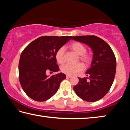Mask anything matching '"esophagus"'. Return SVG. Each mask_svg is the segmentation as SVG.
Returning a JSON list of instances; mask_svg holds the SVG:
<instances>
[{"label": "esophagus", "instance_id": "esophagus-1", "mask_svg": "<svg viewBox=\"0 0 130 130\" xmlns=\"http://www.w3.org/2000/svg\"><path fill=\"white\" fill-rule=\"evenodd\" d=\"M71 75H66L67 78H71Z\"/></svg>", "mask_w": 130, "mask_h": 130}]
</instances>
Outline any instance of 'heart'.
<instances>
[{"label": "heart", "mask_w": 130, "mask_h": 130, "mask_svg": "<svg viewBox=\"0 0 130 130\" xmlns=\"http://www.w3.org/2000/svg\"><path fill=\"white\" fill-rule=\"evenodd\" d=\"M69 48L70 50L78 55V60H80L85 66L90 64L91 61L92 57L89 52H86L87 48L85 44L79 42H75L69 45ZM64 48L63 47H60L57 50L55 53V59L57 62L59 64L64 63ZM60 70L64 74L69 75H72L82 71L83 70V66L80 63H76L75 64L67 63L61 66Z\"/></svg>", "instance_id": "obj_1"}]
</instances>
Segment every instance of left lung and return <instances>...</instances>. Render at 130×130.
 Here are the masks:
<instances>
[{
	"mask_svg": "<svg viewBox=\"0 0 130 130\" xmlns=\"http://www.w3.org/2000/svg\"><path fill=\"white\" fill-rule=\"evenodd\" d=\"M72 39L88 45L93 51L91 66L86 72L88 77L78 78L79 83L74 90L84 101H99L109 91L114 80L117 68L114 53L105 41L96 36H73Z\"/></svg>",
	"mask_w": 130,
	"mask_h": 130,
	"instance_id": "obj_1",
	"label": "left lung"
}]
</instances>
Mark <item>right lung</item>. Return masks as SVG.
<instances>
[{
	"label": "right lung",
	"mask_w": 130,
	"mask_h": 130,
	"mask_svg": "<svg viewBox=\"0 0 130 130\" xmlns=\"http://www.w3.org/2000/svg\"><path fill=\"white\" fill-rule=\"evenodd\" d=\"M72 38L71 36H43L34 40L20 55L19 79L25 93L35 101H45L58 91L66 75L59 73L48 77L47 72L59 71L55 53Z\"/></svg>",
	"instance_id": "right-lung-1"
}]
</instances>
